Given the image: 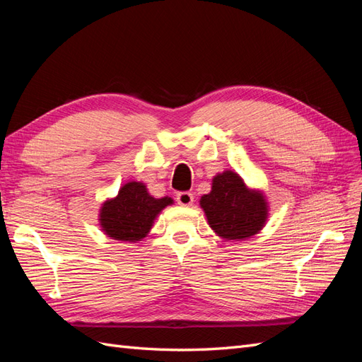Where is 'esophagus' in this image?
<instances>
[{"mask_svg": "<svg viewBox=\"0 0 362 362\" xmlns=\"http://www.w3.org/2000/svg\"><path fill=\"white\" fill-rule=\"evenodd\" d=\"M193 199H194V196L190 192H180L177 194V201L182 206H190L193 204Z\"/></svg>", "mask_w": 362, "mask_h": 362, "instance_id": "34e87169", "label": "esophagus"}]
</instances>
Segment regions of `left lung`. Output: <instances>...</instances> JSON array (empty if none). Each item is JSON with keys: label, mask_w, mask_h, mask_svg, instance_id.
Segmentation results:
<instances>
[{"label": "left lung", "mask_w": 362, "mask_h": 362, "mask_svg": "<svg viewBox=\"0 0 362 362\" xmlns=\"http://www.w3.org/2000/svg\"><path fill=\"white\" fill-rule=\"evenodd\" d=\"M199 204L208 225L226 242L257 235L269 217L266 194L249 187L237 172L229 169L216 175L211 192L204 194Z\"/></svg>", "instance_id": "8db88e82"}]
</instances>
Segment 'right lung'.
<instances>
[{
  "mask_svg": "<svg viewBox=\"0 0 362 362\" xmlns=\"http://www.w3.org/2000/svg\"><path fill=\"white\" fill-rule=\"evenodd\" d=\"M172 204L169 196L154 198L145 182L128 181L115 198L101 204L98 222L107 237L122 243H137L151 233L158 214Z\"/></svg>",
  "mask_w": 362,
  "mask_h": 362,
  "instance_id": "right-lung-1",
  "label": "right lung"
}]
</instances>
